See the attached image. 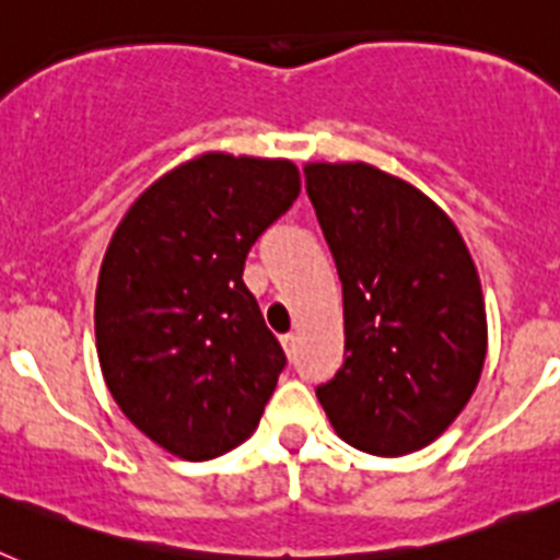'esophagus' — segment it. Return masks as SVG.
<instances>
[{
	"instance_id": "esophagus-1",
	"label": "esophagus",
	"mask_w": 560,
	"mask_h": 560,
	"mask_svg": "<svg viewBox=\"0 0 560 560\" xmlns=\"http://www.w3.org/2000/svg\"><path fill=\"white\" fill-rule=\"evenodd\" d=\"M280 341H283V348H285V353H289V359H294V355H296V334H285Z\"/></svg>"
}]
</instances>
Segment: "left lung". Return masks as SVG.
<instances>
[{
	"label": "left lung",
	"mask_w": 560,
	"mask_h": 560,
	"mask_svg": "<svg viewBox=\"0 0 560 560\" xmlns=\"http://www.w3.org/2000/svg\"><path fill=\"white\" fill-rule=\"evenodd\" d=\"M305 190L345 303V361L316 398L350 446L418 452L482 373L488 325L471 255L446 212L378 167L308 165Z\"/></svg>",
	"instance_id": "left-lung-1"
}]
</instances>
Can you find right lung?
<instances>
[{
  "label": "right lung",
  "instance_id": "1",
  "mask_svg": "<svg viewBox=\"0 0 560 560\" xmlns=\"http://www.w3.org/2000/svg\"><path fill=\"white\" fill-rule=\"evenodd\" d=\"M300 196L285 160L205 153L133 201L95 296L103 378L133 427L212 459L264 415L285 353L244 283L255 241Z\"/></svg>",
  "mask_w": 560,
  "mask_h": 560
}]
</instances>
